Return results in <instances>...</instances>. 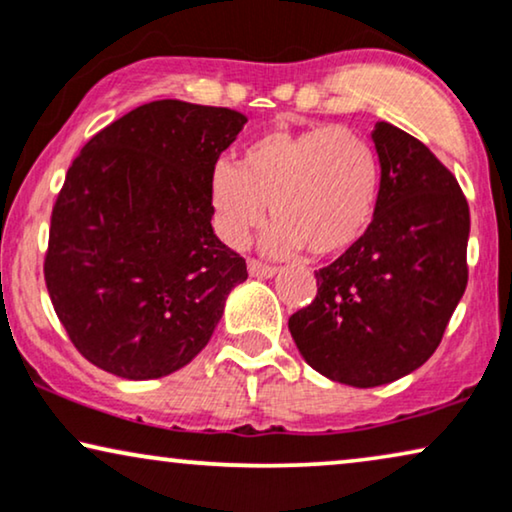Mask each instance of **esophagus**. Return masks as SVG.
Instances as JSON below:
<instances>
[{
  "label": "esophagus",
  "instance_id": "1",
  "mask_svg": "<svg viewBox=\"0 0 512 512\" xmlns=\"http://www.w3.org/2000/svg\"><path fill=\"white\" fill-rule=\"evenodd\" d=\"M276 271H278L276 267L255 260V257H250V260H248V274L255 276V278H271V276H276Z\"/></svg>",
  "mask_w": 512,
  "mask_h": 512
}]
</instances>
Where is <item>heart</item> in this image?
<instances>
[{
  "instance_id": "b5f03b06",
  "label": "heart",
  "mask_w": 512,
  "mask_h": 512,
  "mask_svg": "<svg viewBox=\"0 0 512 512\" xmlns=\"http://www.w3.org/2000/svg\"><path fill=\"white\" fill-rule=\"evenodd\" d=\"M379 156L363 135L320 124L271 131L245 145L236 166L220 163L210 180L224 241L243 243L267 215L274 252L304 248L313 257L349 250L370 227L379 201Z\"/></svg>"
}]
</instances>
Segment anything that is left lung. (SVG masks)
Here are the masks:
<instances>
[{
    "mask_svg": "<svg viewBox=\"0 0 512 512\" xmlns=\"http://www.w3.org/2000/svg\"><path fill=\"white\" fill-rule=\"evenodd\" d=\"M372 140L381 187L370 227L316 271V299L288 320L313 370L358 388L424 365L468 283L470 213L456 177L424 142L386 121Z\"/></svg>",
    "mask_w": 512,
    "mask_h": 512,
    "instance_id": "obj_1",
    "label": "left lung"
}]
</instances>
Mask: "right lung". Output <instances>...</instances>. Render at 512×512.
I'll list each match as a JSON object with an SVG mask.
<instances>
[{
    "instance_id": "add662e5",
    "label": "right lung",
    "mask_w": 512,
    "mask_h": 512,
    "mask_svg": "<svg viewBox=\"0 0 512 512\" xmlns=\"http://www.w3.org/2000/svg\"><path fill=\"white\" fill-rule=\"evenodd\" d=\"M227 107L154 100L86 142L51 213L44 278L88 363L159 379L208 344L248 278L213 231L215 163L245 124Z\"/></svg>"
}]
</instances>
